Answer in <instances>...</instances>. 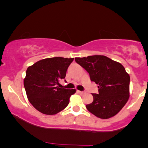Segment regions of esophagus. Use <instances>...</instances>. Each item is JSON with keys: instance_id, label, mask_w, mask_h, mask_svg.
Instances as JSON below:
<instances>
[{"instance_id": "34e87169", "label": "esophagus", "mask_w": 148, "mask_h": 148, "mask_svg": "<svg viewBox=\"0 0 148 148\" xmlns=\"http://www.w3.org/2000/svg\"><path fill=\"white\" fill-rule=\"evenodd\" d=\"M77 92H78V93H79L80 94H84L85 93H86L85 92H82V91H79V90L77 91Z\"/></svg>"}]
</instances>
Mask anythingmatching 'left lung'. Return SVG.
Masks as SVG:
<instances>
[{"instance_id":"obj_1","label":"left lung","mask_w":148,"mask_h":148,"mask_svg":"<svg viewBox=\"0 0 148 148\" xmlns=\"http://www.w3.org/2000/svg\"><path fill=\"white\" fill-rule=\"evenodd\" d=\"M75 59L90 74L91 81L98 85V94H92L94 100L86 105L87 109L100 119L115 116L129 98L130 76L124 66L103 55Z\"/></svg>"}]
</instances>
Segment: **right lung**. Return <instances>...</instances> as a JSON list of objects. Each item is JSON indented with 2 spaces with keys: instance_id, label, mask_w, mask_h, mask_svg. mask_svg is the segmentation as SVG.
Wrapping results in <instances>:
<instances>
[{
  "instance_id": "1",
  "label": "right lung",
  "mask_w": 148,
  "mask_h": 148,
  "mask_svg": "<svg viewBox=\"0 0 148 148\" xmlns=\"http://www.w3.org/2000/svg\"><path fill=\"white\" fill-rule=\"evenodd\" d=\"M73 59L48 58L27 68L24 88L29 102L39 112L53 115L67 106L71 96L76 90L60 88L57 85L60 79L65 78L66 70Z\"/></svg>"
}]
</instances>
